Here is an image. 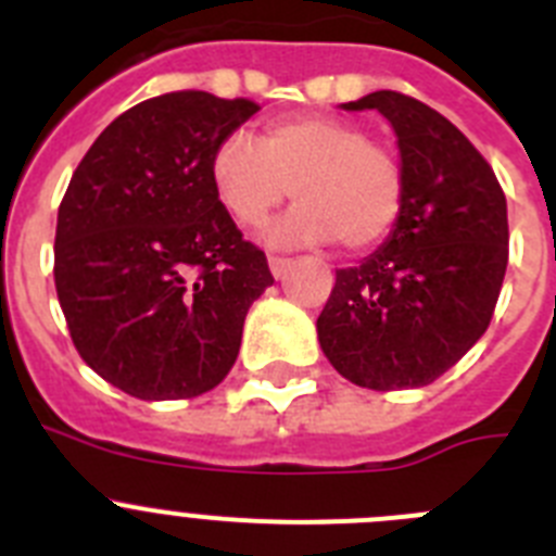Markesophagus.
<instances>
[{
  "mask_svg": "<svg viewBox=\"0 0 556 556\" xmlns=\"http://www.w3.org/2000/svg\"><path fill=\"white\" fill-rule=\"evenodd\" d=\"M289 264H292V258H287V255H269V269H273L275 278H281L289 269Z\"/></svg>",
  "mask_w": 556,
  "mask_h": 556,
  "instance_id": "1",
  "label": "esophagus"
}]
</instances>
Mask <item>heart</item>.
I'll return each mask as SVG.
<instances>
[{
    "instance_id": "obj_1",
    "label": "heart",
    "mask_w": 556,
    "mask_h": 556,
    "mask_svg": "<svg viewBox=\"0 0 556 556\" xmlns=\"http://www.w3.org/2000/svg\"><path fill=\"white\" fill-rule=\"evenodd\" d=\"M211 186L244 228L267 223L283 200L298 198L267 239L275 244H323L345 250L384 242L406 200L404 161L351 119L294 113L264 125L258 144L230 132L211 152Z\"/></svg>"
}]
</instances>
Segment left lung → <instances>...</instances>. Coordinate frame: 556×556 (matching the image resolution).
<instances>
[{"instance_id":"8db88e82","label":"left lung","mask_w":556,"mask_h":556,"mask_svg":"<svg viewBox=\"0 0 556 556\" xmlns=\"http://www.w3.org/2000/svg\"><path fill=\"white\" fill-rule=\"evenodd\" d=\"M345 108H372L395 127L406 200L384 248L337 269L317 337L353 384L426 387L493 320L509 258L507 198L484 155L434 108L401 91Z\"/></svg>"}]
</instances>
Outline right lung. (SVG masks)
<instances>
[{
	"label": "right lung",
	"mask_w": 556,
	"mask_h": 556,
	"mask_svg": "<svg viewBox=\"0 0 556 556\" xmlns=\"http://www.w3.org/2000/svg\"><path fill=\"white\" fill-rule=\"evenodd\" d=\"M255 111L191 88L152 97L116 116L68 180L58 301L83 362L127 395L214 390L275 281L211 186V152Z\"/></svg>",
	"instance_id": "1"
}]
</instances>
